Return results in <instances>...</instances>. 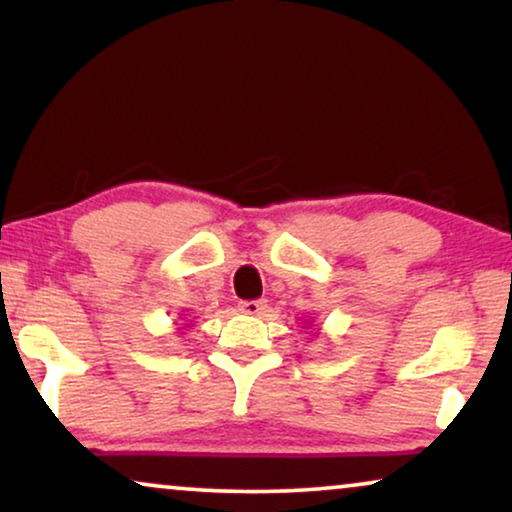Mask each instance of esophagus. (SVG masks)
I'll return each mask as SVG.
<instances>
[{
    "label": "esophagus",
    "mask_w": 512,
    "mask_h": 512,
    "mask_svg": "<svg viewBox=\"0 0 512 512\" xmlns=\"http://www.w3.org/2000/svg\"><path fill=\"white\" fill-rule=\"evenodd\" d=\"M237 307H240L242 314H251V317H256V314H261L268 305H265V300H242Z\"/></svg>",
    "instance_id": "obj_1"
}]
</instances>
